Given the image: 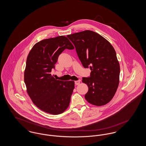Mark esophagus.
Instances as JSON below:
<instances>
[{
  "mask_svg": "<svg viewBox=\"0 0 146 146\" xmlns=\"http://www.w3.org/2000/svg\"><path fill=\"white\" fill-rule=\"evenodd\" d=\"M79 84H80V80H76V81H75V84H76V85H79Z\"/></svg>",
  "mask_w": 146,
  "mask_h": 146,
  "instance_id": "obj_1",
  "label": "esophagus"
}]
</instances>
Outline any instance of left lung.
<instances>
[{
    "label": "left lung",
    "instance_id": "8db88e82",
    "mask_svg": "<svg viewBox=\"0 0 146 146\" xmlns=\"http://www.w3.org/2000/svg\"><path fill=\"white\" fill-rule=\"evenodd\" d=\"M74 45L84 67H90V77L83 78L89 88L85 95L90 104L110 102L119 83L120 65L111 44L97 33L86 30L67 36Z\"/></svg>",
    "mask_w": 146,
    "mask_h": 146
}]
</instances>
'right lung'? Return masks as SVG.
Returning a JSON list of instances; mask_svg holds the SVG:
<instances>
[{
    "mask_svg": "<svg viewBox=\"0 0 146 146\" xmlns=\"http://www.w3.org/2000/svg\"><path fill=\"white\" fill-rule=\"evenodd\" d=\"M74 49L65 36L36 42L28 54L24 72L26 90L33 103L40 110L57 115L70 105L74 82L56 80L51 74L58 56L64 49Z\"/></svg>",
    "mask_w": 146,
    "mask_h": 146,
    "instance_id": "right-lung-1",
    "label": "right lung"
}]
</instances>
